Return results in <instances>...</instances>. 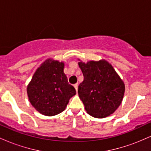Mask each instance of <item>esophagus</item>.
<instances>
[{
	"label": "esophagus",
	"instance_id": "34e87169",
	"mask_svg": "<svg viewBox=\"0 0 151 151\" xmlns=\"http://www.w3.org/2000/svg\"><path fill=\"white\" fill-rule=\"evenodd\" d=\"M74 88H75L76 91H77V88H78V84H74Z\"/></svg>",
	"mask_w": 151,
	"mask_h": 151
}]
</instances>
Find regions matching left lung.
I'll list each match as a JSON object with an SVG mask.
<instances>
[{
	"instance_id": "8db88e82",
	"label": "left lung",
	"mask_w": 151,
	"mask_h": 151,
	"mask_svg": "<svg viewBox=\"0 0 151 151\" xmlns=\"http://www.w3.org/2000/svg\"><path fill=\"white\" fill-rule=\"evenodd\" d=\"M84 81L78 93L89 115L104 118L116 110L122 101L125 85L111 65L104 60L79 62Z\"/></svg>"
}]
</instances>
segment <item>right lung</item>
Here are the masks:
<instances>
[{
    "instance_id": "right-lung-1",
    "label": "right lung",
    "mask_w": 151,
    "mask_h": 151,
    "mask_svg": "<svg viewBox=\"0 0 151 151\" xmlns=\"http://www.w3.org/2000/svg\"><path fill=\"white\" fill-rule=\"evenodd\" d=\"M63 62L47 60L37 69L27 88L31 104L40 113L55 116L65 110L76 94L64 73Z\"/></svg>"
}]
</instances>
